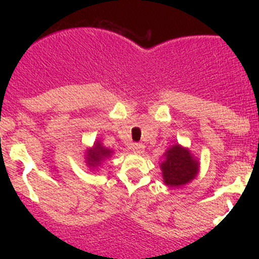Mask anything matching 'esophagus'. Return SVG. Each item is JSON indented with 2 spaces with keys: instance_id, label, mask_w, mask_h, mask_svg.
<instances>
[{
  "instance_id": "1",
  "label": "esophagus",
  "mask_w": 259,
  "mask_h": 259,
  "mask_svg": "<svg viewBox=\"0 0 259 259\" xmlns=\"http://www.w3.org/2000/svg\"><path fill=\"white\" fill-rule=\"evenodd\" d=\"M130 150L133 151L134 153H136V154H141V153H144V151H145V146L142 144H133L132 146H130Z\"/></svg>"
}]
</instances>
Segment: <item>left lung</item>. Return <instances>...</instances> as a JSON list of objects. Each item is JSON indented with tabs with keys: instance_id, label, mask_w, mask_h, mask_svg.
I'll list each match as a JSON object with an SVG mask.
<instances>
[{
	"instance_id": "8db88e82",
	"label": "left lung",
	"mask_w": 259,
	"mask_h": 259,
	"mask_svg": "<svg viewBox=\"0 0 259 259\" xmlns=\"http://www.w3.org/2000/svg\"><path fill=\"white\" fill-rule=\"evenodd\" d=\"M160 169L165 185L178 187L195 179L200 170V163L187 148L174 145L165 151Z\"/></svg>"
}]
</instances>
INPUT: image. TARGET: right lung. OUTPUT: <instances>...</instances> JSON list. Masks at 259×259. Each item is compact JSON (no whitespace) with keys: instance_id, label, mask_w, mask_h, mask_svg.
Instances as JSON below:
<instances>
[{"instance_id":"add662e5","label":"right lung","mask_w":259,"mask_h":259,"mask_svg":"<svg viewBox=\"0 0 259 259\" xmlns=\"http://www.w3.org/2000/svg\"><path fill=\"white\" fill-rule=\"evenodd\" d=\"M112 153V150L103 147L100 141H96L94 144V146L86 151V163H88L89 167L96 168L101 164V162H103L106 158L111 157Z\"/></svg>"}]
</instances>
